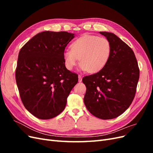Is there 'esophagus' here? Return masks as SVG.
<instances>
[{"label": "esophagus", "mask_w": 153, "mask_h": 153, "mask_svg": "<svg viewBox=\"0 0 153 153\" xmlns=\"http://www.w3.org/2000/svg\"><path fill=\"white\" fill-rule=\"evenodd\" d=\"M82 80V77L81 75H78V82H81Z\"/></svg>", "instance_id": "34e87169"}]
</instances>
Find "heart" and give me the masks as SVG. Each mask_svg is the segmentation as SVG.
Masks as SVG:
<instances>
[{"label": "heart", "mask_w": 153, "mask_h": 153, "mask_svg": "<svg viewBox=\"0 0 153 153\" xmlns=\"http://www.w3.org/2000/svg\"><path fill=\"white\" fill-rule=\"evenodd\" d=\"M111 50L112 47L108 39L85 34L73 41L71 49L64 50V64L68 70H71L79 59L81 70L95 73L101 70L107 63Z\"/></svg>", "instance_id": "obj_1"}]
</instances>
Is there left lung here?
I'll return each instance as SVG.
<instances>
[{
    "label": "left lung",
    "instance_id": "1",
    "mask_svg": "<svg viewBox=\"0 0 153 153\" xmlns=\"http://www.w3.org/2000/svg\"><path fill=\"white\" fill-rule=\"evenodd\" d=\"M110 42L108 61L99 72L85 76L84 103L87 110L101 119L116 118L126 111L135 97L139 68L132 49L111 32H100Z\"/></svg>",
    "mask_w": 153,
    "mask_h": 153
}]
</instances>
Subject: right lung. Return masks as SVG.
<instances>
[{"mask_svg":"<svg viewBox=\"0 0 153 153\" xmlns=\"http://www.w3.org/2000/svg\"><path fill=\"white\" fill-rule=\"evenodd\" d=\"M68 32L36 34L18 54L16 84L25 108L37 118L50 119L61 114L78 75L66 69L63 53L74 38Z\"/></svg>","mask_w":153,"mask_h":153,"instance_id":"right-lung-1","label":"right lung"}]
</instances>
